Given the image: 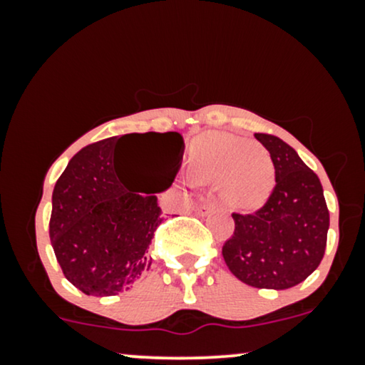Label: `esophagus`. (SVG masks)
Wrapping results in <instances>:
<instances>
[{
    "label": "esophagus",
    "instance_id": "34e87169",
    "mask_svg": "<svg viewBox=\"0 0 365 365\" xmlns=\"http://www.w3.org/2000/svg\"><path fill=\"white\" fill-rule=\"evenodd\" d=\"M212 209H215V204H212V202H202V204H199V206H197L195 212L199 216H207L209 212L212 211Z\"/></svg>",
    "mask_w": 365,
    "mask_h": 365
}]
</instances>
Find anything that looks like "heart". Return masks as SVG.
<instances>
[{
	"instance_id": "heart-1",
	"label": "heart",
	"mask_w": 365,
	"mask_h": 365,
	"mask_svg": "<svg viewBox=\"0 0 365 365\" xmlns=\"http://www.w3.org/2000/svg\"><path fill=\"white\" fill-rule=\"evenodd\" d=\"M192 178L221 185V197L237 211H257L276 187L274 163L266 150L230 133L212 132L194 145Z\"/></svg>"
}]
</instances>
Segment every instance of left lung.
I'll return each instance as SVG.
<instances>
[{"label": "left lung", "instance_id": "left-lung-1", "mask_svg": "<svg viewBox=\"0 0 365 365\" xmlns=\"http://www.w3.org/2000/svg\"><path fill=\"white\" fill-rule=\"evenodd\" d=\"M254 137L269 150L276 187L254 215H232L235 232L223 245L228 269L255 288L287 290L316 271L329 228L322 185L287 142L267 133Z\"/></svg>", "mask_w": 365, "mask_h": 365}]
</instances>
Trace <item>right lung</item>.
Segmentation results:
<instances>
[{
  "label": "right lung",
  "instance_id": "right-lung-1",
  "mask_svg": "<svg viewBox=\"0 0 365 365\" xmlns=\"http://www.w3.org/2000/svg\"><path fill=\"white\" fill-rule=\"evenodd\" d=\"M128 135L165 142L171 185L182 166L183 137L178 132ZM128 135L78 150L53 190L49 238L54 255L65 278L86 295L111 297L130 290L150 267V240L165 220L156 195L127 190L118 175L116 148Z\"/></svg>",
  "mask_w": 365,
  "mask_h": 365
}]
</instances>
